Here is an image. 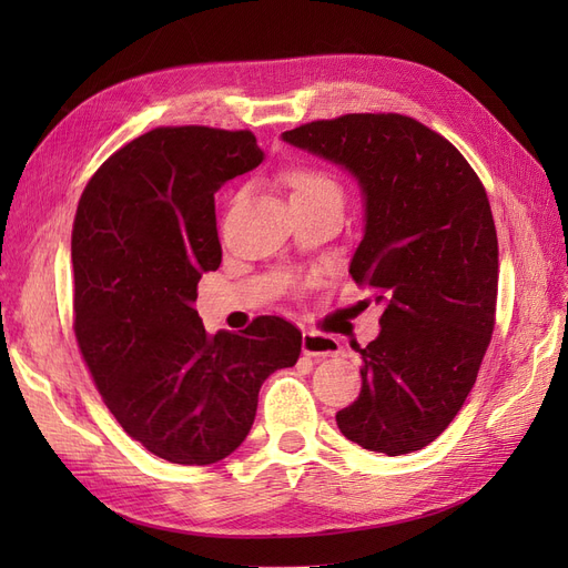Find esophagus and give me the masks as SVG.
Here are the masks:
<instances>
[{
  "mask_svg": "<svg viewBox=\"0 0 568 568\" xmlns=\"http://www.w3.org/2000/svg\"><path fill=\"white\" fill-rule=\"evenodd\" d=\"M303 353L307 357H334L341 353V343L334 336L305 332L303 334Z\"/></svg>",
  "mask_w": 568,
  "mask_h": 568,
  "instance_id": "1",
  "label": "esophagus"
}]
</instances>
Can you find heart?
<instances>
[{"label":"heart","mask_w":568,"mask_h":568,"mask_svg":"<svg viewBox=\"0 0 568 568\" xmlns=\"http://www.w3.org/2000/svg\"><path fill=\"white\" fill-rule=\"evenodd\" d=\"M284 184L288 186L291 199H296V196H320V194H336V196H341L338 182L332 175H326L324 170L307 168V165L286 170V173H284Z\"/></svg>","instance_id":"heart-1"}]
</instances>
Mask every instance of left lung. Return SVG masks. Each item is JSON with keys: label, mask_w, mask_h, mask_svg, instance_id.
<instances>
[{"label": "left lung", "mask_w": 568, "mask_h": 568, "mask_svg": "<svg viewBox=\"0 0 568 568\" xmlns=\"http://www.w3.org/2000/svg\"><path fill=\"white\" fill-rule=\"evenodd\" d=\"M355 178L365 234L357 286L384 305L363 390L341 434L388 457L422 450L462 409L495 326L497 234L486 189L462 153L415 118L348 113L282 134Z\"/></svg>", "instance_id": "8db88e82"}]
</instances>
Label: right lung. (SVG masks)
<instances>
[{
    "instance_id": "right-lung-1",
    "label": "right lung",
    "mask_w": 568,
    "mask_h": 568,
    "mask_svg": "<svg viewBox=\"0 0 568 568\" xmlns=\"http://www.w3.org/2000/svg\"><path fill=\"white\" fill-rule=\"evenodd\" d=\"M263 159L248 130L156 128L115 151L78 203L80 353L125 434L173 464L232 455L263 382L301 355L303 336L282 317L209 336L194 307L201 274L222 261L213 196Z\"/></svg>"
}]
</instances>
